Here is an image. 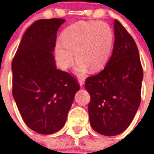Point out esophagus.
<instances>
[{"label": "esophagus", "instance_id": "esophagus-1", "mask_svg": "<svg viewBox=\"0 0 154 154\" xmlns=\"http://www.w3.org/2000/svg\"><path fill=\"white\" fill-rule=\"evenodd\" d=\"M78 82H79V84L81 86H82L83 85H84V82H85V79L83 77H78Z\"/></svg>", "mask_w": 154, "mask_h": 154}]
</instances>
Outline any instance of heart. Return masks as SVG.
I'll return each mask as SVG.
<instances>
[{
	"label": "heart",
	"mask_w": 154,
	"mask_h": 154,
	"mask_svg": "<svg viewBox=\"0 0 154 154\" xmlns=\"http://www.w3.org/2000/svg\"><path fill=\"white\" fill-rule=\"evenodd\" d=\"M113 32L105 22L78 21L62 32V42L55 46L56 60L61 69H67L77 61V72L83 73L102 69L107 63L113 45Z\"/></svg>",
	"instance_id": "1"
}]
</instances>
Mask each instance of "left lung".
Listing matches in <instances>:
<instances>
[{"label": "left lung", "mask_w": 154, "mask_h": 154, "mask_svg": "<svg viewBox=\"0 0 154 154\" xmlns=\"http://www.w3.org/2000/svg\"><path fill=\"white\" fill-rule=\"evenodd\" d=\"M113 51L105 69L87 77L92 128L105 136L122 134L129 127L141 103L143 69L134 38L114 20Z\"/></svg>", "instance_id": "left-lung-1"}]
</instances>
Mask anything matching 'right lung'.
Returning <instances> with one entry per match:
<instances>
[{"mask_svg":"<svg viewBox=\"0 0 154 154\" xmlns=\"http://www.w3.org/2000/svg\"><path fill=\"white\" fill-rule=\"evenodd\" d=\"M62 18L36 20L25 31L12 61L13 96L29 128L51 134L64 126L75 94L77 80L57 69L52 52Z\"/></svg>","mask_w":154,"mask_h":154,"instance_id":"1","label":"right lung"}]
</instances>
